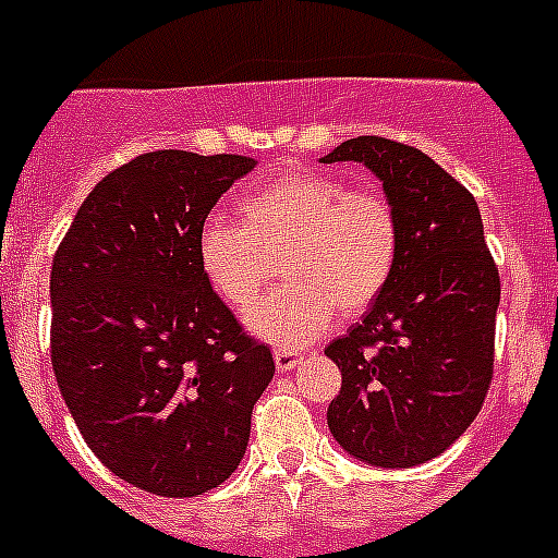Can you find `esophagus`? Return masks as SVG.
I'll return each instance as SVG.
<instances>
[{
    "label": "esophagus",
    "mask_w": 558,
    "mask_h": 558,
    "mask_svg": "<svg viewBox=\"0 0 558 558\" xmlns=\"http://www.w3.org/2000/svg\"><path fill=\"white\" fill-rule=\"evenodd\" d=\"M274 360H276V368H279V372H290V368L299 366L304 357L299 352H290V349H276Z\"/></svg>",
    "instance_id": "esophagus-1"
}]
</instances>
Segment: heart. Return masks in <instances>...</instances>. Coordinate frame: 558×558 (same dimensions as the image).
Wrapping results in <instances>:
<instances>
[{
	"label": "heart",
	"mask_w": 558,
	"mask_h": 558,
	"mask_svg": "<svg viewBox=\"0 0 558 558\" xmlns=\"http://www.w3.org/2000/svg\"><path fill=\"white\" fill-rule=\"evenodd\" d=\"M243 226L211 218L198 254L223 302L248 310L282 258L289 284L248 313V329L282 349H299L335 313H366L391 282L399 256L397 209L379 190L349 186L322 172H284L240 204Z\"/></svg>",
	"instance_id": "1"
}]
</instances>
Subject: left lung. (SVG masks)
<instances>
[{
    "mask_svg": "<svg viewBox=\"0 0 558 558\" xmlns=\"http://www.w3.org/2000/svg\"><path fill=\"white\" fill-rule=\"evenodd\" d=\"M322 161H363L399 220L386 293L324 349L340 368L327 425L360 461L416 466L456 445L495 374L500 274L481 209L427 153L386 136L349 140Z\"/></svg>",
    "mask_w": 558,
    "mask_h": 558,
    "instance_id": "8db88e82",
    "label": "left lung"
}]
</instances>
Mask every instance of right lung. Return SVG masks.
<instances>
[{"instance_id": "add662e5", "label": "right lung", "mask_w": 558, "mask_h": 558, "mask_svg": "<svg viewBox=\"0 0 558 558\" xmlns=\"http://www.w3.org/2000/svg\"><path fill=\"white\" fill-rule=\"evenodd\" d=\"M248 156L142 153L88 192L52 259L49 354L102 466L161 497L215 489L240 466L274 354L201 268L211 206Z\"/></svg>"}]
</instances>
